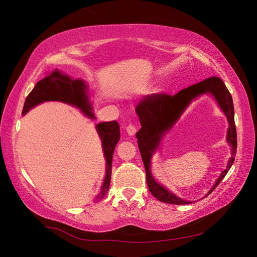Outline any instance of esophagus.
<instances>
[{
	"label": "esophagus",
	"instance_id": "obj_1",
	"mask_svg": "<svg viewBox=\"0 0 257 257\" xmlns=\"http://www.w3.org/2000/svg\"><path fill=\"white\" fill-rule=\"evenodd\" d=\"M125 130L130 136H134L136 134V127L135 125H133V124H128Z\"/></svg>",
	"mask_w": 257,
	"mask_h": 257
}]
</instances>
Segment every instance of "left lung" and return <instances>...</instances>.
Segmentation results:
<instances>
[{"label":"left lung","instance_id":"8db88e82","mask_svg":"<svg viewBox=\"0 0 257 257\" xmlns=\"http://www.w3.org/2000/svg\"><path fill=\"white\" fill-rule=\"evenodd\" d=\"M204 94L211 95L221 108V110L226 115L229 124L226 142L231 149V158L228 160L226 169L223 170L220 177L216 179L211 190L207 194L209 195L228 173L235 161L237 151L234 104H232L230 93L223 80L219 77H211V78H207L196 84L190 85L189 88L181 90L173 96L163 94V93L162 94L147 95L136 106L135 110L142 124V128L137 132L136 138L146 169L147 184L152 195L163 203L174 205H186L192 203V201L178 197L155 180L151 173V159L155 151L159 149L163 137L173 128L186 108L194 99Z\"/></svg>","mask_w":257,"mask_h":257}]
</instances>
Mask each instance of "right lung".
Wrapping results in <instances>:
<instances>
[{"mask_svg":"<svg viewBox=\"0 0 257 257\" xmlns=\"http://www.w3.org/2000/svg\"><path fill=\"white\" fill-rule=\"evenodd\" d=\"M49 100H56L76 107L85 116L95 119L93 107L89 96L88 85L82 79H72L68 75L59 69L47 75L38 81L34 89L27 96L22 114L25 115L35 106ZM99 139L102 141V148L106 160V175L102 189L96 199L103 198L109 190L111 179L112 155L115 145L120 141V126L116 121L102 122L95 126Z\"/></svg>","mask_w":257,"mask_h":257,"instance_id":"1","label":"right lung"}]
</instances>
